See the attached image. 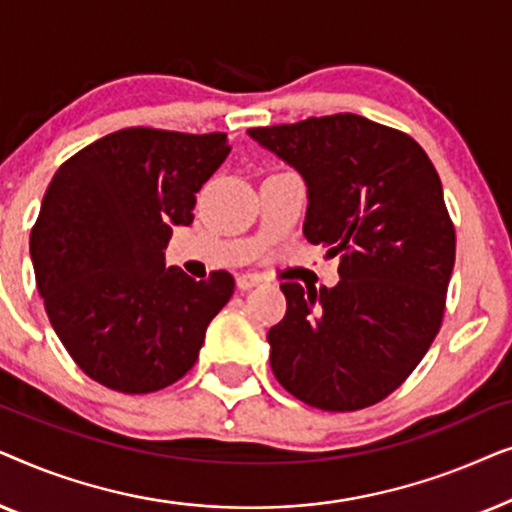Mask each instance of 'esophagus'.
Masks as SVG:
<instances>
[{
  "label": "esophagus",
  "mask_w": 512,
  "mask_h": 512,
  "mask_svg": "<svg viewBox=\"0 0 512 512\" xmlns=\"http://www.w3.org/2000/svg\"><path fill=\"white\" fill-rule=\"evenodd\" d=\"M263 284V277L256 275V272H242V275H237V289L247 291L251 286H258Z\"/></svg>",
  "instance_id": "esophagus-1"
}]
</instances>
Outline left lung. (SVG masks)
Masks as SVG:
<instances>
[{
    "label": "left lung",
    "mask_w": 512,
    "mask_h": 512,
    "mask_svg": "<svg viewBox=\"0 0 512 512\" xmlns=\"http://www.w3.org/2000/svg\"><path fill=\"white\" fill-rule=\"evenodd\" d=\"M249 135L303 174V233L340 256L333 289L282 284L286 314L268 333L272 373L319 410L380 403L443 324L457 235L436 167L410 135L356 114Z\"/></svg>",
    "instance_id": "obj_1"
}]
</instances>
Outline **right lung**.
Segmentation results:
<instances>
[{
	"mask_svg": "<svg viewBox=\"0 0 512 512\" xmlns=\"http://www.w3.org/2000/svg\"><path fill=\"white\" fill-rule=\"evenodd\" d=\"M228 151L226 132L125 128L53 174L30 235L34 277L60 342L104 387H170L233 296L226 270L195 282L165 268L172 228L191 226L195 193Z\"/></svg>",
	"mask_w": 512,
	"mask_h": 512,
	"instance_id": "right-lung-1",
	"label": "right lung"
}]
</instances>
